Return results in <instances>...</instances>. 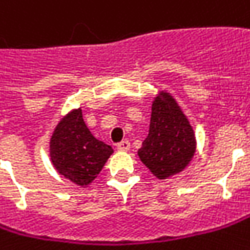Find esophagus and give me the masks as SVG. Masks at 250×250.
Returning <instances> with one entry per match:
<instances>
[{
    "label": "esophagus",
    "mask_w": 250,
    "mask_h": 250,
    "mask_svg": "<svg viewBox=\"0 0 250 250\" xmlns=\"http://www.w3.org/2000/svg\"><path fill=\"white\" fill-rule=\"evenodd\" d=\"M117 148H119L120 151H128V150H130V141H128V140L120 141V143L117 144Z\"/></svg>",
    "instance_id": "obj_1"
}]
</instances>
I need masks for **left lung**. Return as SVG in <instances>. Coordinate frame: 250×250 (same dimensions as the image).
<instances>
[{
  "label": "left lung",
  "mask_w": 250,
  "mask_h": 250,
  "mask_svg": "<svg viewBox=\"0 0 250 250\" xmlns=\"http://www.w3.org/2000/svg\"><path fill=\"white\" fill-rule=\"evenodd\" d=\"M161 95L153 103L148 136L143 141L139 157L157 178L166 180L191 161L195 136L175 100L168 93Z\"/></svg>",
  "instance_id": "8db88e82"
}]
</instances>
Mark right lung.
<instances>
[{
  "instance_id": "right-lung-1",
  "label": "right lung",
  "mask_w": 250,
  "mask_h": 250,
  "mask_svg": "<svg viewBox=\"0 0 250 250\" xmlns=\"http://www.w3.org/2000/svg\"><path fill=\"white\" fill-rule=\"evenodd\" d=\"M113 153L110 146L93 137L82 110H73L56 125L51 139V160L61 175L78 185L90 184Z\"/></svg>"
}]
</instances>
